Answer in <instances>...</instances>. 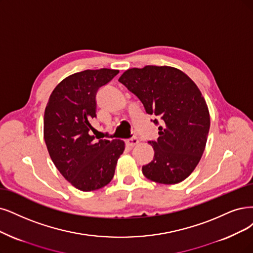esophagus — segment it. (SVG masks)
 Returning a JSON list of instances; mask_svg holds the SVG:
<instances>
[{"label": "esophagus", "mask_w": 253, "mask_h": 253, "mask_svg": "<svg viewBox=\"0 0 253 253\" xmlns=\"http://www.w3.org/2000/svg\"><path fill=\"white\" fill-rule=\"evenodd\" d=\"M137 144H138V139L136 137H131V138H129V139H127V141H126V145L128 147H130V148L134 147Z\"/></svg>", "instance_id": "1"}]
</instances>
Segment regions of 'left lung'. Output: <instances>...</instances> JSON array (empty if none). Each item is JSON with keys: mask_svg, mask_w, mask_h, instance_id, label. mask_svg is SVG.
Listing matches in <instances>:
<instances>
[{"mask_svg": "<svg viewBox=\"0 0 253 253\" xmlns=\"http://www.w3.org/2000/svg\"><path fill=\"white\" fill-rule=\"evenodd\" d=\"M119 81L141 100L148 115L163 120L153 161L143 166L146 178L175 184L191 175L204 152L210 131V111L195 82L182 71L163 65L132 68ZM153 123L158 124L155 119Z\"/></svg>", "mask_w": 253, "mask_h": 253, "instance_id": "obj_1", "label": "left lung"}]
</instances>
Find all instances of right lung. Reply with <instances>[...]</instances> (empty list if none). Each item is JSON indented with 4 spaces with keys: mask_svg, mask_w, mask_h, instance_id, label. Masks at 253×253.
<instances>
[{
    "mask_svg": "<svg viewBox=\"0 0 253 253\" xmlns=\"http://www.w3.org/2000/svg\"><path fill=\"white\" fill-rule=\"evenodd\" d=\"M119 70H85L70 75L54 88L44 109L43 138L52 162L61 175L82 192L99 190L115 175L124 152L121 139L90 135L96 118L98 89Z\"/></svg>",
    "mask_w": 253,
    "mask_h": 253,
    "instance_id": "add662e5",
    "label": "right lung"
}]
</instances>
